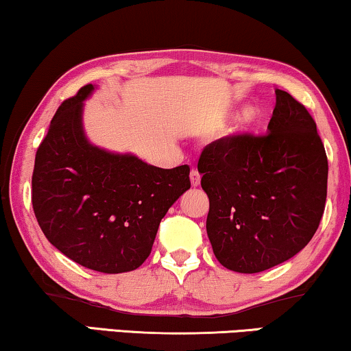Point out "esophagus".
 I'll list each match as a JSON object with an SVG mask.
<instances>
[{
    "mask_svg": "<svg viewBox=\"0 0 351 351\" xmlns=\"http://www.w3.org/2000/svg\"><path fill=\"white\" fill-rule=\"evenodd\" d=\"M191 182H192V186H199L200 184V173H199V170H197V169L191 170Z\"/></svg>",
    "mask_w": 351,
    "mask_h": 351,
    "instance_id": "1",
    "label": "esophagus"
}]
</instances>
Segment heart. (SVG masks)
<instances>
[{
  "instance_id": "1",
  "label": "heart",
  "mask_w": 351,
  "mask_h": 351,
  "mask_svg": "<svg viewBox=\"0 0 351 351\" xmlns=\"http://www.w3.org/2000/svg\"><path fill=\"white\" fill-rule=\"evenodd\" d=\"M259 119H261V114L256 108H246L243 114H241V124H243L246 128L258 125Z\"/></svg>"
}]
</instances>
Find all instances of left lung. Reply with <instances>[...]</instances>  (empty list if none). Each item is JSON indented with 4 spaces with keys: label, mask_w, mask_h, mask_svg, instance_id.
<instances>
[{
    "label": "left lung",
    "mask_w": 351,
    "mask_h": 351,
    "mask_svg": "<svg viewBox=\"0 0 351 351\" xmlns=\"http://www.w3.org/2000/svg\"><path fill=\"white\" fill-rule=\"evenodd\" d=\"M267 133L227 135L202 151L206 234L226 269L258 274L298 254L323 218L328 157L302 103L275 90Z\"/></svg>",
    "instance_id": "left-lung-1"
}]
</instances>
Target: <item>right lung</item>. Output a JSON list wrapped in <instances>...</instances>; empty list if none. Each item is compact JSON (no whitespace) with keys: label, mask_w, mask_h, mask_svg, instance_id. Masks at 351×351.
Masks as SVG:
<instances>
[{"label":"right lung","mask_w":351,"mask_h":351,"mask_svg":"<svg viewBox=\"0 0 351 351\" xmlns=\"http://www.w3.org/2000/svg\"><path fill=\"white\" fill-rule=\"evenodd\" d=\"M92 90V84L79 88L52 117L34 159L33 211L66 258L97 272H130L145 263L162 218L191 187V170L159 169L88 145L81 112Z\"/></svg>","instance_id":"1"}]
</instances>
